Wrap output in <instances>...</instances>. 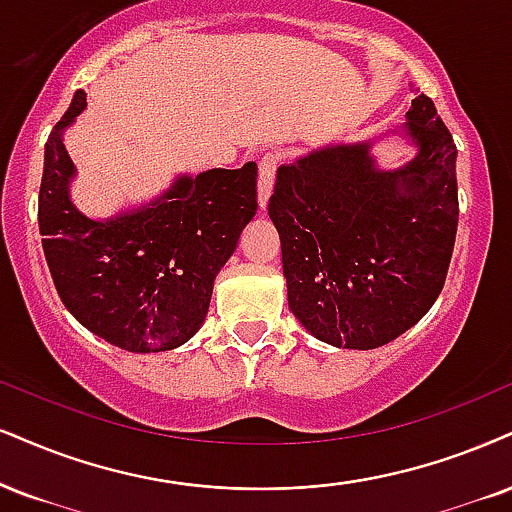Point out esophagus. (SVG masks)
Returning a JSON list of instances; mask_svg holds the SVG:
<instances>
[{"label": "esophagus", "instance_id": "obj_1", "mask_svg": "<svg viewBox=\"0 0 512 512\" xmlns=\"http://www.w3.org/2000/svg\"><path fill=\"white\" fill-rule=\"evenodd\" d=\"M277 166H280V154L277 151H268L258 161V204H261V208L268 204L270 192H273Z\"/></svg>", "mask_w": 512, "mask_h": 512}]
</instances>
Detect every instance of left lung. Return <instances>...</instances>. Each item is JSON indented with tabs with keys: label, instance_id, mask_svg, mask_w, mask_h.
Listing matches in <instances>:
<instances>
[{
	"label": "left lung",
	"instance_id": "left-lung-1",
	"mask_svg": "<svg viewBox=\"0 0 512 512\" xmlns=\"http://www.w3.org/2000/svg\"><path fill=\"white\" fill-rule=\"evenodd\" d=\"M403 125L418 156L377 168L372 142L330 144L277 168L268 213L289 308L320 342L389 344L441 294L458 230L456 142L425 94Z\"/></svg>",
	"mask_w": 512,
	"mask_h": 512
}]
</instances>
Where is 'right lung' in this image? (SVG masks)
<instances>
[{"mask_svg": "<svg viewBox=\"0 0 512 512\" xmlns=\"http://www.w3.org/2000/svg\"><path fill=\"white\" fill-rule=\"evenodd\" d=\"M85 106L78 90L44 144L37 220L54 287L104 342L132 353L178 349L204 325L213 280L256 216L258 168L180 175L147 206L87 218L71 201L75 166L63 147Z\"/></svg>", "mask_w": 512, "mask_h": 512, "instance_id": "1", "label": "right lung"}]
</instances>
